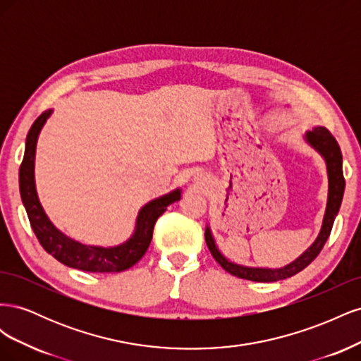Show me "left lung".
<instances>
[{
	"instance_id": "8db88e82",
	"label": "left lung",
	"mask_w": 361,
	"mask_h": 361,
	"mask_svg": "<svg viewBox=\"0 0 361 361\" xmlns=\"http://www.w3.org/2000/svg\"><path fill=\"white\" fill-rule=\"evenodd\" d=\"M304 140L310 147H313L318 154L324 158L325 166H326V174H329V197H326V206H325V214L319 235L316 236L314 243L304 251V253L295 259L290 264L281 267V268H256V267H245V265H238L233 262L224 257V255L218 250L215 239L212 236L211 227L207 226L204 231V239L207 248H209L211 255L214 259L221 265L223 269L231 272L232 276H236L239 279H245L251 281H262V283H269V281H279L289 279L295 274H298L305 267L310 265L312 262L321 253L324 244L330 236V232L333 228L334 220L341 209L343 192H345V179H343V170H342V152L338 147L336 138L330 134V130L326 128L318 126L313 128L312 130H307L304 134Z\"/></svg>"
}]
</instances>
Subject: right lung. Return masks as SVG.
<instances>
[{
	"instance_id": "obj_1",
	"label": "right lung",
	"mask_w": 361,
	"mask_h": 361,
	"mask_svg": "<svg viewBox=\"0 0 361 361\" xmlns=\"http://www.w3.org/2000/svg\"><path fill=\"white\" fill-rule=\"evenodd\" d=\"M52 110L42 113L28 130L25 154L19 169V191L25 206L32 232L40 245L63 265L89 272H120L135 265L145 256L152 241V233L158 218L167 211V206L180 200L182 190L176 188L146 203L138 211L134 233L123 244L114 247L87 245L64 235L51 223L39 202L35 182V157L37 138Z\"/></svg>"
}]
</instances>
